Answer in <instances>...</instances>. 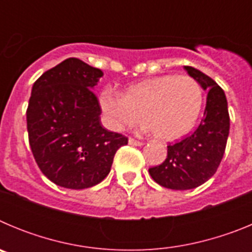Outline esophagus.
Masks as SVG:
<instances>
[{"label": "esophagus", "instance_id": "esophagus-1", "mask_svg": "<svg viewBox=\"0 0 252 252\" xmlns=\"http://www.w3.org/2000/svg\"><path fill=\"white\" fill-rule=\"evenodd\" d=\"M128 144H130V145H133V146H141V145H144V142L139 141V140L132 139V137H130V139H128Z\"/></svg>", "mask_w": 252, "mask_h": 252}]
</instances>
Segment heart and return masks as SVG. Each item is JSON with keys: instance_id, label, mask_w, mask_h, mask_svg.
Returning <instances> with one entry per match:
<instances>
[{"instance_id": "b5f03b06", "label": "heart", "mask_w": 252, "mask_h": 252, "mask_svg": "<svg viewBox=\"0 0 252 252\" xmlns=\"http://www.w3.org/2000/svg\"><path fill=\"white\" fill-rule=\"evenodd\" d=\"M98 103L108 127L128 128L139 121L162 141H174L192 130L203 106V91L190 75H160L127 87L121 95L103 90Z\"/></svg>"}]
</instances>
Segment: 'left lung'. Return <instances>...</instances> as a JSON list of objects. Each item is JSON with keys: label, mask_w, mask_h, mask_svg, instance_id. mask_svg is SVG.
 Masks as SVG:
<instances>
[{"label": "left lung", "mask_w": 252, "mask_h": 252, "mask_svg": "<svg viewBox=\"0 0 252 252\" xmlns=\"http://www.w3.org/2000/svg\"><path fill=\"white\" fill-rule=\"evenodd\" d=\"M184 69L204 91H208L203 120L192 135L173 145L169 144L166 159L149 169L158 184L174 190L197 188L215 175L230 132V115L223 90L201 70L193 66Z\"/></svg>", "instance_id": "8db88e82"}]
</instances>
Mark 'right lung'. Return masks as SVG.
<instances>
[{"label": "right lung", "instance_id": "right-lung-1", "mask_svg": "<svg viewBox=\"0 0 252 252\" xmlns=\"http://www.w3.org/2000/svg\"><path fill=\"white\" fill-rule=\"evenodd\" d=\"M103 75L69 58L36 79L26 110L29 144L37 166L57 186L91 188L108 175L116 151L127 145L121 133L99 122L93 87Z\"/></svg>", "mask_w": 252, "mask_h": 252}]
</instances>
